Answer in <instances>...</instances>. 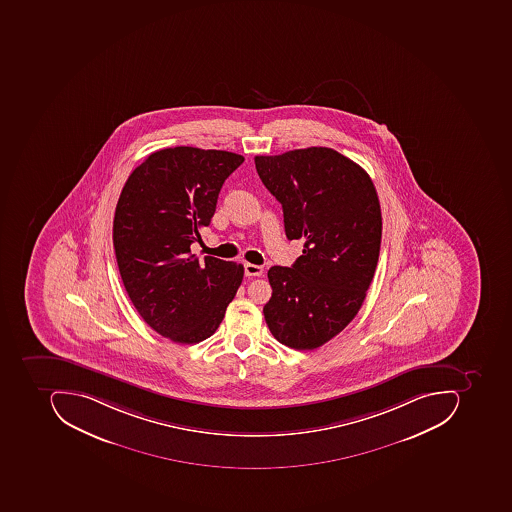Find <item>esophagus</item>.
<instances>
[{"mask_svg":"<svg viewBox=\"0 0 512 512\" xmlns=\"http://www.w3.org/2000/svg\"><path fill=\"white\" fill-rule=\"evenodd\" d=\"M244 274L246 277H260L263 274V268L258 264L244 263Z\"/></svg>","mask_w":512,"mask_h":512,"instance_id":"1","label":"esophagus"}]
</instances>
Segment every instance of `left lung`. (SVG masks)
Segmentation results:
<instances>
[{"label": "left lung", "mask_w": 512, "mask_h": 512, "mask_svg": "<svg viewBox=\"0 0 512 512\" xmlns=\"http://www.w3.org/2000/svg\"><path fill=\"white\" fill-rule=\"evenodd\" d=\"M258 175L283 208L289 240H303L292 268L268 271L264 320L281 345L312 351L354 320L381 243L377 191L363 167L331 147L255 157Z\"/></svg>", "instance_id": "1"}]
</instances>
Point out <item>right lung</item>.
Returning a JSON list of instances; mask_svg holds the SVG:
<instances>
[{"mask_svg": "<svg viewBox=\"0 0 512 512\" xmlns=\"http://www.w3.org/2000/svg\"><path fill=\"white\" fill-rule=\"evenodd\" d=\"M243 161L215 149H161L135 167L118 198L112 238L124 289L141 318L175 343L211 337L243 281L241 264L191 252Z\"/></svg>", "mask_w": 512, "mask_h": 512, "instance_id": "obj_1", "label": "right lung"}]
</instances>
